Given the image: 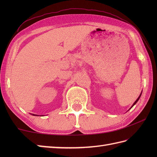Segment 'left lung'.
<instances>
[{"instance_id": "left-lung-1", "label": "left lung", "mask_w": 157, "mask_h": 157, "mask_svg": "<svg viewBox=\"0 0 157 157\" xmlns=\"http://www.w3.org/2000/svg\"><path fill=\"white\" fill-rule=\"evenodd\" d=\"M142 92H141V94H140V96H138V98L137 99H136V101L134 102V104H133V105H132V106H131V108H130L129 109H132V108L133 107V106H134V105H135L136 104V103H137V102L138 101V100L140 99V96H141V94H142ZM129 110H128V111H129Z\"/></svg>"}]
</instances>
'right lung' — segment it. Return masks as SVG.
<instances>
[{
	"label": "right lung",
	"instance_id": "1",
	"mask_svg": "<svg viewBox=\"0 0 157 157\" xmlns=\"http://www.w3.org/2000/svg\"><path fill=\"white\" fill-rule=\"evenodd\" d=\"M32 115H36V116H39V115H34V114H32Z\"/></svg>",
	"mask_w": 157,
	"mask_h": 157
}]
</instances>
